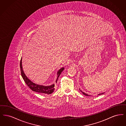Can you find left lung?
<instances>
[{"label":"left lung","instance_id":"left-lung-1","mask_svg":"<svg viewBox=\"0 0 126 126\" xmlns=\"http://www.w3.org/2000/svg\"><path fill=\"white\" fill-rule=\"evenodd\" d=\"M80 91H81V90H80ZM81 92H82V93H83V94H84V95H86V96H90V95H89L88 94H86L84 93V92H82V91H81ZM104 93H102V94H99L98 95H100V94H104Z\"/></svg>","mask_w":126,"mask_h":126}]
</instances>
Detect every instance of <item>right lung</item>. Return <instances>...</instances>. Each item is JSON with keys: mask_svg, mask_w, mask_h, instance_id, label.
I'll list each match as a JSON object with an SVG mask.
<instances>
[{"mask_svg": "<svg viewBox=\"0 0 126 126\" xmlns=\"http://www.w3.org/2000/svg\"><path fill=\"white\" fill-rule=\"evenodd\" d=\"M20 69H21V73L22 77L23 78L25 83L32 91L39 93L48 94H51L54 92V89H55L54 84H51L49 86H44L42 85H39V84L33 83L26 76L23 69V67L22 65V59H21V61H20ZM64 67H62L60 68L57 72L58 77L57 78L56 83H57L58 79L59 78V76H60L61 72L64 70Z\"/></svg>", "mask_w": 126, "mask_h": 126, "instance_id": "obj_1", "label": "right lung"}]
</instances>
